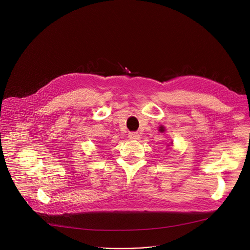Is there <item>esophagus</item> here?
I'll return each instance as SVG.
<instances>
[{
    "instance_id": "34e87169",
    "label": "esophagus",
    "mask_w": 250,
    "mask_h": 250,
    "mask_svg": "<svg viewBox=\"0 0 250 250\" xmlns=\"http://www.w3.org/2000/svg\"><path fill=\"white\" fill-rule=\"evenodd\" d=\"M128 139L130 140H139L140 139V134L137 131H131L128 133Z\"/></svg>"
}]
</instances>
